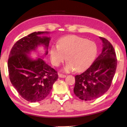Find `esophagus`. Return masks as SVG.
<instances>
[{"mask_svg": "<svg viewBox=\"0 0 127 127\" xmlns=\"http://www.w3.org/2000/svg\"><path fill=\"white\" fill-rule=\"evenodd\" d=\"M58 76H59V77H61V78H65L66 77V75H63V74H62V73H59Z\"/></svg>", "mask_w": 127, "mask_h": 127, "instance_id": "obj_1", "label": "esophagus"}]
</instances>
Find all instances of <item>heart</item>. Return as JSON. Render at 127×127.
<instances>
[{"label":"heart","mask_w":127,"mask_h":127,"mask_svg":"<svg viewBox=\"0 0 127 127\" xmlns=\"http://www.w3.org/2000/svg\"><path fill=\"white\" fill-rule=\"evenodd\" d=\"M97 47L95 42L75 35L62 38L58 46H53L50 50L52 63L59 66L66 59L67 62L64 67L66 72L76 70L81 72L87 69L96 56Z\"/></svg>","instance_id":"heart-1"}]
</instances>
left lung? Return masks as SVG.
I'll use <instances>...</instances> for the list:
<instances>
[{"label":"left lung","instance_id":"obj_1","mask_svg":"<svg viewBox=\"0 0 127 127\" xmlns=\"http://www.w3.org/2000/svg\"><path fill=\"white\" fill-rule=\"evenodd\" d=\"M99 38L103 43L101 54L86 71L75 76L73 92L84 101L96 99L107 92L116 72L117 61L113 46L105 38Z\"/></svg>","mask_w":127,"mask_h":127}]
</instances>
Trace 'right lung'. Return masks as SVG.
Wrapping results in <instances>:
<instances>
[{
	"instance_id": "1",
	"label": "right lung",
	"mask_w": 127,
	"mask_h": 127,
	"mask_svg": "<svg viewBox=\"0 0 127 127\" xmlns=\"http://www.w3.org/2000/svg\"><path fill=\"white\" fill-rule=\"evenodd\" d=\"M49 32H34L18 40L9 55L8 69L12 84L24 99L39 102L50 94L58 78L57 72L43 59L31 58L28 55L36 51L39 46L45 49L43 58L48 55L50 38L39 35Z\"/></svg>"
}]
</instances>
